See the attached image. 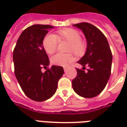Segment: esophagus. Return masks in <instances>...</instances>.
<instances>
[{
  "mask_svg": "<svg viewBox=\"0 0 127 127\" xmlns=\"http://www.w3.org/2000/svg\"><path fill=\"white\" fill-rule=\"evenodd\" d=\"M67 69H68L67 67H64V72H66Z\"/></svg>",
  "mask_w": 127,
  "mask_h": 127,
  "instance_id": "esophagus-1",
  "label": "esophagus"
}]
</instances>
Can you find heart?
<instances>
[{
    "label": "heart",
    "mask_w": 127,
    "mask_h": 127,
    "mask_svg": "<svg viewBox=\"0 0 127 127\" xmlns=\"http://www.w3.org/2000/svg\"><path fill=\"white\" fill-rule=\"evenodd\" d=\"M59 35L49 33L44 38L43 47L49 54H53L57 51L60 40H66L71 43L70 51H73L78 55H82L86 51V44L81 40V35L77 30L72 28H65L58 32ZM74 60L72 54L59 53L53 56L51 63L55 65L65 66Z\"/></svg>",
    "instance_id": "obj_1"
}]
</instances>
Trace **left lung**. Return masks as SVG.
<instances>
[{"label": "left lung", "instance_id": "1", "mask_svg": "<svg viewBox=\"0 0 127 127\" xmlns=\"http://www.w3.org/2000/svg\"><path fill=\"white\" fill-rule=\"evenodd\" d=\"M80 29L86 39L87 48L84 55L77 62L83 67L78 68L77 76L72 82L74 91L80 96L92 98L100 94L110 77L112 53L107 39L94 25L87 22L74 24ZM85 65L89 68L85 72Z\"/></svg>", "mask_w": 127, "mask_h": 127}]
</instances>
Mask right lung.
I'll return each instance as SVG.
<instances>
[{
	"label": "right lung",
	"instance_id": "right-lung-1",
	"mask_svg": "<svg viewBox=\"0 0 127 127\" xmlns=\"http://www.w3.org/2000/svg\"><path fill=\"white\" fill-rule=\"evenodd\" d=\"M50 25L35 24L23 31L13 51L14 73L24 94L35 101L51 97L57 89L58 82L64 74L62 66L53 65L45 72L49 60L43 46Z\"/></svg>",
	"mask_w": 127,
	"mask_h": 127
}]
</instances>
